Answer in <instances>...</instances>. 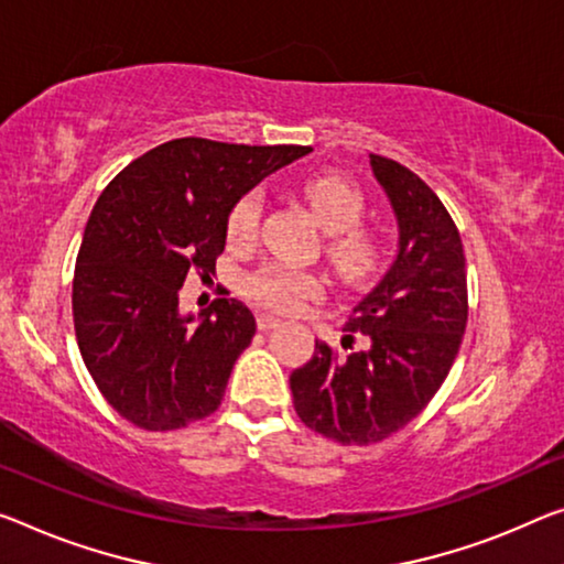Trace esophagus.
<instances>
[{
  "mask_svg": "<svg viewBox=\"0 0 564 564\" xmlns=\"http://www.w3.org/2000/svg\"><path fill=\"white\" fill-rule=\"evenodd\" d=\"M280 325V317H274V315H267V312H262V315H257V327L262 333H267V330H272V327H276Z\"/></svg>",
  "mask_w": 564,
  "mask_h": 564,
  "instance_id": "esophagus-1",
  "label": "esophagus"
}]
</instances>
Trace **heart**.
<instances>
[{"label": "heart", "mask_w": 564, "mask_h": 564, "mask_svg": "<svg viewBox=\"0 0 564 564\" xmlns=\"http://www.w3.org/2000/svg\"><path fill=\"white\" fill-rule=\"evenodd\" d=\"M300 194L327 234V259L337 274L348 282H362L378 270L383 245L376 229L360 224L366 214V196L358 186L337 173H317L302 181ZM262 221V194L249 192L231 206L227 237L234 247H249L257 241ZM257 305L276 312H297L305 302L325 292L323 276L292 270L288 264H264L249 274L245 284Z\"/></svg>", "instance_id": "b5f03b06"}]
</instances>
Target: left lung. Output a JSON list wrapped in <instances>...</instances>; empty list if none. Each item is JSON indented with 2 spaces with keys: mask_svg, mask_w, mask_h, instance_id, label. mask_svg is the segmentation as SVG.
<instances>
[{
  "mask_svg": "<svg viewBox=\"0 0 564 564\" xmlns=\"http://www.w3.org/2000/svg\"><path fill=\"white\" fill-rule=\"evenodd\" d=\"M370 166L391 198L398 257L345 323L343 355L327 343L290 376L307 429L345 446L378 444L426 409L452 370L469 319L458 229L426 181L386 155ZM367 340L351 348L354 335Z\"/></svg>",
  "mask_w": 564,
  "mask_h": 564,
  "instance_id": "left-lung-1",
  "label": "left lung"
}]
</instances>
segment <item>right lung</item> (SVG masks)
I'll return each mask as SVG.
<instances>
[{
    "label": "right lung",
    "instance_id": "1",
    "mask_svg": "<svg viewBox=\"0 0 564 564\" xmlns=\"http://www.w3.org/2000/svg\"><path fill=\"white\" fill-rule=\"evenodd\" d=\"M310 151L176 138L128 163L95 202L73 276L75 337L98 391L133 426L186 429L221 405L254 315L221 292L192 325L178 290L214 272L231 206Z\"/></svg>",
    "mask_w": 564,
    "mask_h": 564
}]
</instances>
